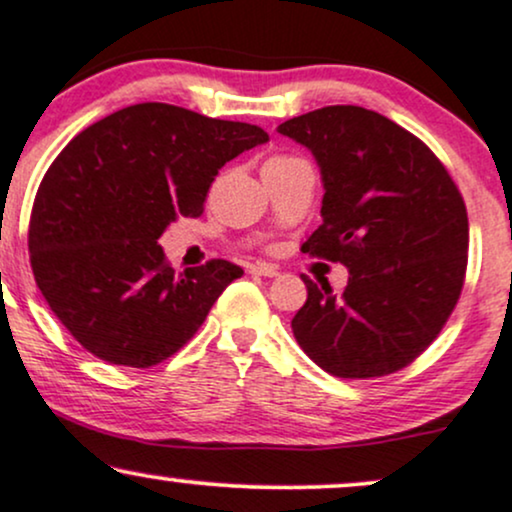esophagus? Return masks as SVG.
Here are the masks:
<instances>
[{
	"mask_svg": "<svg viewBox=\"0 0 512 512\" xmlns=\"http://www.w3.org/2000/svg\"><path fill=\"white\" fill-rule=\"evenodd\" d=\"M250 272L257 276H279V269H276L274 264H264V262L250 264Z\"/></svg>",
	"mask_w": 512,
	"mask_h": 512,
	"instance_id": "obj_1",
	"label": "esophagus"
}]
</instances>
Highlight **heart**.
<instances>
[{
  "instance_id": "1",
  "label": "heart",
  "mask_w": 512,
  "mask_h": 512,
  "mask_svg": "<svg viewBox=\"0 0 512 512\" xmlns=\"http://www.w3.org/2000/svg\"><path fill=\"white\" fill-rule=\"evenodd\" d=\"M281 161H291V156H274V158H269L267 163H281Z\"/></svg>"
}]
</instances>
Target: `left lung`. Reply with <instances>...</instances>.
<instances>
[{
  "mask_svg": "<svg viewBox=\"0 0 512 512\" xmlns=\"http://www.w3.org/2000/svg\"><path fill=\"white\" fill-rule=\"evenodd\" d=\"M279 132L313 151L325 185L303 252L349 267L342 293L303 276L293 337L337 378L407 368L460 301L469 221L455 180L419 137L358 105L291 117Z\"/></svg>",
  "mask_w": 512,
  "mask_h": 512,
  "instance_id": "8db88e82",
  "label": "left lung"
}]
</instances>
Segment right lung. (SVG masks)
Returning <instances> with one entry per match:
<instances>
[{
	"label": "right lung",
	"mask_w": 512,
	"mask_h": 512,
	"mask_svg": "<svg viewBox=\"0 0 512 512\" xmlns=\"http://www.w3.org/2000/svg\"><path fill=\"white\" fill-rule=\"evenodd\" d=\"M269 134L168 103H137L86 127L35 195L28 252L57 320L93 356L151 368L195 337L243 269L228 260L175 274L158 238L202 216L219 168Z\"/></svg>",
	"instance_id": "1"
}]
</instances>
